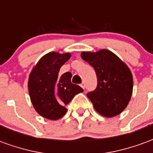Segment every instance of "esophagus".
I'll use <instances>...</instances> for the list:
<instances>
[{
  "label": "esophagus",
  "instance_id": "1",
  "mask_svg": "<svg viewBox=\"0 0 153 153\" xmlns=\"http://www.w3.org/2000/svg\"><path fill=\"white\" fill-rule=\"evenodd\" d=\"M80 86L82 87V88H83V89H84V88H85V83H84V82H83V83L80 84Z\"/></svg>",
  "mask_w": 153,
  "mask_h": 153
}]
</instances>
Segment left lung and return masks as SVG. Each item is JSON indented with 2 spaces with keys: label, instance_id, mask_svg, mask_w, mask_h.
Returning a JSON list of instances; mask_svg holds the SVG:
<instances>
[{
  "label": "left lung",
  "instance_id": "left-lung-1",
  "mask_svg": "<svg viewBox=\"0 0 153 153\" xmlns=\"http://www.w3.org/2000/svg\"><path fill=\"white\" fill-rule=\"evenodd\" d=\"M81 57L96 72V89L87 93L95 110L108 118L120 114L129 102L133 92V76L128 67L106 49L83 51Z\"/></svg>",
  "mask_w": 153,
  "mask_h": 153
}]
</instances>
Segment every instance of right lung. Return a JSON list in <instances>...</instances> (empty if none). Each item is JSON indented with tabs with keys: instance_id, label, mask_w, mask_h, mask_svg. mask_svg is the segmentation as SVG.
<instances>
[{
	"instance_id": "1",
	"label": "right lung",
	"mask_w": 153,
	"mask_h": 153,
	"mask_svg": "<svg viewBox=\"0 0 153 153\" xmlns=\"http://www.w3.org/2000/svg\"><path fill=\"white\" fill-rule=\"evenodd\" d=\"M70 58V53L50 52L41 58L28 79V92L36 111L44 118L58 120L67 111L65 105L83 89L71 83L70 72L59 75L60 67Z\"/></svg>"
}]
</instances>
